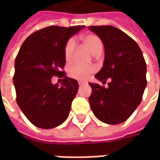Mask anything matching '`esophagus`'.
Segmentation results:
<instances>
[{
	"instance_id": "34e87169",
	"label": "esophagus",
	"mask_w": 160,
	"mask_h": 160,
	"mask_svg": "<svg viewBox=\"0 0 160 160\" xmlns=\"http://www.w3.org/2000/svg\"><path fill=\"white\" fill-rule=\"evenodd\" d=\"M78 84H79V86H82V85L87 84V82H84V81H78Z\"/></svg>"
}]
</instances>
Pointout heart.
Listing matches in <instances>:
<instances>
[{
    "label": "heart",
    "mask_w": 160,
    "mask_h": 160,
    "mask_svg": "<svg viewBox=\"0 0 160 160\" xmlns=\"http://www.w3.org/2000/svg\"><path fill=\"white\" fill-rule=\"evenodd\" d=\"M83 44L90 52L94 56L100 55L103 51L104 44L100 38L94 34V33H88L82 37ZM75 52V42L73 39H68L64 46V57L67 62H70L73 59V55ZM94 68L92 67H83L78 64H72L68 67V76L78 80H87L91 74L93 73Z\"/></svg>",
    "instance_id": "1"
}]
</instances>
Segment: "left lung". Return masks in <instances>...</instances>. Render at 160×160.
Wrapping results in <instances>:
<instances>
[{
    "instance_id": "1",
    "label": "left lung",
    "mask_w": 160,
    "mask_h": 160,
    "mask_svg": "<svg viewBox=\"0 0 160 160\" xmlns=\"http://www.w3.org/2000/svg\"><path fill=\"white\" fill-rule=\"evenodd\" d=\"M104 46V66L95 75L107 88L89 83V103L95 117L108 124L123 122L141 104L147 86V65L140 47L122 31L111 26H91Z\"/></svg>"
}]
</instances>
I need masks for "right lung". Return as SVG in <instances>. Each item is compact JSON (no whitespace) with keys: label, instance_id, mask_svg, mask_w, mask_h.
<instances>
[{"label":"right lung","instance_id":"add662e5","mask_svg":"<svg viewBox=\"0 0 160 160\" xmlns=\"http://www.w3.org/2000/svg\"><path fill=\"white\" fill-rule=\"evenodd\" d=\"M85 26H51L31 34L15 58L12 77L16 101L26 118L36 127L52 128L66 120L79 85L63 71L64 46ZM53 76L63 78L62 86L53 85Z\"/></svg>","mask_w":160,"mask_h":160}]
</instances>
